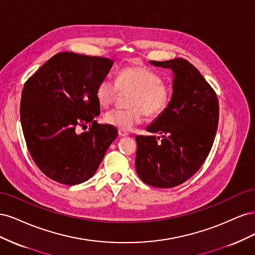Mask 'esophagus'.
Segmentation results:
<instances>
[{"label":"esophagus","mask_w":255,"mask_h":255,"mask_svg":"<svg viewBox=\"0 0 255 255\" xmlns=\"http://www.w3.org/2000/svg\"><path fill=\"white\" fill-rule=\"evenodd\" d=\"M118 134H119L120 137H126V136L128 135V133L127 132V130H125V129H119L118 130Z\"/></svg>","instance_id":"1"}]
</instances>
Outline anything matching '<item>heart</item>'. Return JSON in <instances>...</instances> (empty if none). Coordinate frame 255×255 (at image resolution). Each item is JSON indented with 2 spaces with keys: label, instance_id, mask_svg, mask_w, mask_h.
I'll return each instance as SVG.
<instances>
[{
  "label": "heart",
  "instance_id": "obj_1",
  "mask_svg": "<svg viewBox=\"0 0 255 255\" xmlns=\"http://www.w3.org/2000/svg\"><path fill=\"white\" fill-rule=\"evenodd\" d=\"M119 90L132 91L128 99V110L115 109L104 115L107 125L121 129H129L139 125L144 118L156 117L163 113L171 99V89L161 76L144 66L123 68L117 75V81L104 78L98 84L96 97L100 105L110 106L117 98Z\"/></svg>",
  "mask_w": 255,
  "mask_h": 255
}]
</instances>
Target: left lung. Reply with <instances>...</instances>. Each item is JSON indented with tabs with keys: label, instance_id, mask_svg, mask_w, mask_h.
<instances>
[{
	"label": "left lung",
	"instance_id": "8db88e82",
	"mask_svg": "<svg viewBox=\"0 0 255 255\" xmlns=\"http://www.w3.org/2000/svg\"><path fill=\"white\" fill-rule=\"evenodd\" d=\"M150 64L171 69L173 92L166 110L146 128L152 135L136 136V172L151 186L171 188L190 179L210 154L219 103L211 85L186 59Z\"/></svg>",
	"mask_w": 255,
	"mask_h": 255
}]
</instances>
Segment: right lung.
Returning <instances> with one entry per match:
<instances>
[{
	"label": "right lung",
	"mask_w": 255,
	"mask_h": 255,
	"mask_svg": "<svg viewBox=\"0 0 255 255\" xmlns=\"http://www.w3.org/2000/svg\"><path fill=\"white\" fill-rule=\"evenodd\" d=\"M110 58L61 52L30 76L22 90L20 119L30 156L51 180L75 185L89 180L118 135L98 125V84L109 74ZM92 127L77 133L79 126Z\"/></svg>",
	"instance_id": "right-lung-1"
}]
</instances>
